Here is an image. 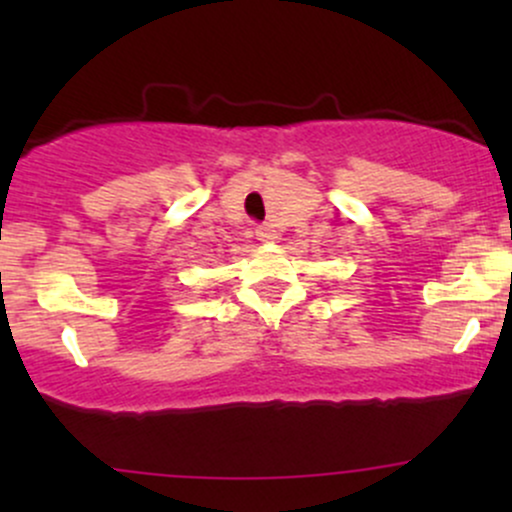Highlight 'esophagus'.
<instances>
[{
	"instance_id": "esophagus-1",
	"label": "esophagus",
	"mask_w": 512,
	"mask_h": 512,
	"mask_svg": "<svg viewBox=\"0 0 512 512\" xmlns=\"http://www.w3.org/2000/svg\"><path fill=\"white\" fill-rule=\"evenodd\" d=\"M255 236L260 238V240H274V228L272 226H267V223H262V226H257L255 228Z\"/></svg>"
}]
</instances>
